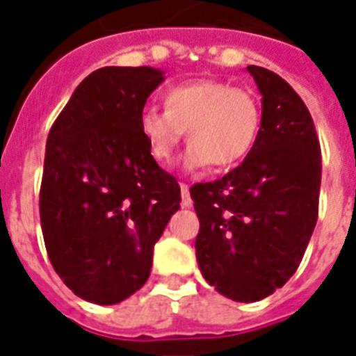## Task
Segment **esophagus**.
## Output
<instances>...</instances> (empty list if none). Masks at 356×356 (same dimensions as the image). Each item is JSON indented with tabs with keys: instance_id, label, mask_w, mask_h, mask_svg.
Masks as SVG:
<instances>
[{
	"instance_id": "1",
	"label": "esophagus",
	"mask_w": 356,
	"mask_h": 356,
	"mask_svg": "<svg viewBox=\"0 0 356 356\" xmlns=\"http://www.w3.org/2000/svg\"><path fill=\"white\" fill-rule=\"evenodd\" d=\"M181 204H183V208H188L193 204L191 193H188V185H185V183H181Z\"/></svg>"
}]
</instances>
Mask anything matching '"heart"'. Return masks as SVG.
Returning <instances> with one entry per match:
<instances>
[{
	"label": "heart",
	"mask_w": 356,
	"mask_h": 356,
	"mask_svg": "<svg viewBox=\"0 0 356 356\" xmlns=\"http://www.w3.org/2000/svg\"><path fill=\"white\" fill-rule=\"evenodd\" d=\"M163 108L147 106L137 120L148 154L158 163L170 162L186 129V168H231L252 152L261 125L254 95L219 80L173 86L163 93Z\"/></svg>",
	"instance_id": "1"
}]
</instances>
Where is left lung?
<instances>
[{
    "label": "left lung",
    "instance_id": "8db88e82",
    "mask_svg": "<svg viewBox=\"0 0 356 356\" xmlns=\"http://www.w3.org/2000/svg\"><path fill=\"white\" fill-rule=\"evenodd\" d=\"M263 95L261 127L238 168L194 183L204 278L234 301H259L298 270L318 219L322 156L311 112L291 86L248 66Z\"/></svg>",
    "mask_w": 356,
    "mask_h": 356
}]
</instances>
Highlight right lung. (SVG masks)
Returning a JSON list of instances; mask_svg holds the SVG:
<instances>
[{"instance_id": "1", "label": "right lung", "mask_w": 356, "mask_h": 356, "mask_svg": "<svg viewBox=\"0 0 356 356\" xmlns=\"http://www.w3.org/2000/svg\"><path fill=\"white\" fill-rule=\"evenodd\" d=\"M163 72L104 66L76 88L51 125L40 186L49 261L86 301L114 305L143 288L152 250L181 206V186L139 133Z\"/></svg>"}]
</instances>
